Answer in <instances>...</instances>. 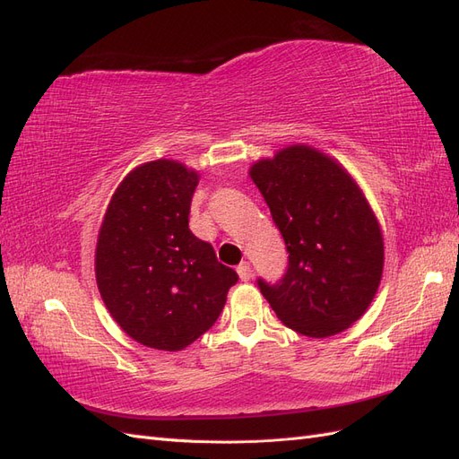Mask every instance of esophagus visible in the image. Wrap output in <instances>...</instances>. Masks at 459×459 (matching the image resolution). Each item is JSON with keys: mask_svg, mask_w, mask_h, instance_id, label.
<instances>
[{"mask_svg": "<svg viewBox=\"0 0 459 459\" xmlns=\"http://www.w3.org/2000/svg\"><path fill=\"white\" fill-rule=\"evenodd\" d=\"M238 273H239V277H241V281H248V280H251V275H253L251 264H248V262H241L239 266H238Z\"/></svg>", "mask_w": 459, "mask_h": 459, "instance_id": "obj_1", "label": "esophagus"}]
</instances>
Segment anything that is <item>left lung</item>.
<instances>
[{"label":"left lung","mask_w":459,"mask_h":459,"mask_svg":"<svg viewBox=\"0 0 459 459\" xmlns=\"http://www.w3.org/2000/svg\"><path fill=\"white\" fill-rule=\"evenodd\" d=\"M248 174L289 253L280 283L258 280L260 293L300 335L324 339L349 329L377 293L385 262L381 226L362 189L310 145L277 151Z\"/></svg>","instance_id":"left-lung-1"}]
</instances>
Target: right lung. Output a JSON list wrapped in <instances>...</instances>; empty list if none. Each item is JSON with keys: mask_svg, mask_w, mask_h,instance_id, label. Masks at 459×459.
Segmentation results:
<instances>
[{"mask_svg": "<svg viewBox=\"0 0 459 459\" xmlns=\"http://www.w3.org/2000/svg\"><path fill=\"white\" fill-rule=\"evenodd\" d=\"M199 174L169 159L134 169L110 197L95 247V280L122 331L176 352L211 329L238 283L211 243L189 230Z\"/></svg>", "mask_w": 459, "mask_h": 459, "instance_id": "1", "label": "right lung"}]
</instances>
